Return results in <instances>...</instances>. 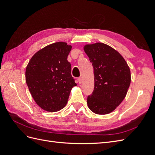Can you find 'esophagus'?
Wrapping results in <instances>:
<instances>
[{
    "label": "esophagus",
    "instance_id": "1",
    "mask_svg": "<svg viewBox=\"0 0 155 155\" xmlns=\"http://www.w3.org/2000/svg\"><path fill=\"white\" fill-rule=\"evenodd\" d=\"M78 83H79V84H81V83H82V81H83L82 78H81V77H79V78H78Z\"/></svg>",
    "mask_w": 155,
    "mask_h": 155
}]
</instances>
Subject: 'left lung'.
I'll return each instance as SVG.
<instances>
[{
  "instance_id": "1",
  "label": "left lung",
  "mask_w": 155,
  "mask_h": 155,
  "mask_svg": "<svg viewBox=\"0 0 155 155\" xmlns=\"http://www.w3.org/2000/svg\"><path fill=\"white\" fill-rule=\"evenodd\" d=\"M83 49L94 74V88L87 97L88 107L97 114H107L126 96L131 81L130 68L122 55L106 44L86 45Z\"/></svg>"
}]
</instances>
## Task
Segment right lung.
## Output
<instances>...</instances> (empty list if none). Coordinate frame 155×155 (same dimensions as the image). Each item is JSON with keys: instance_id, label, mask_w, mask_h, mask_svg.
I'll use <instances>...</instances> for the list:
<instances>
[{"instance_id": "1", "label": "right lung", "mask_w": 155, "mask_h": 155, "mask_svg": "<svg viewBox=\"0 0 155 155\" xmlns=\"http://www.w3.org/2000/svg\"><path fill=\"white\" fill-rule=\"evenodd\" d=\"M72 46L57 42L36 52L26 69V82L36 104L54 112L67 105L72 88L77 85L67 61Z\"/></svg>"}]
</instances>
